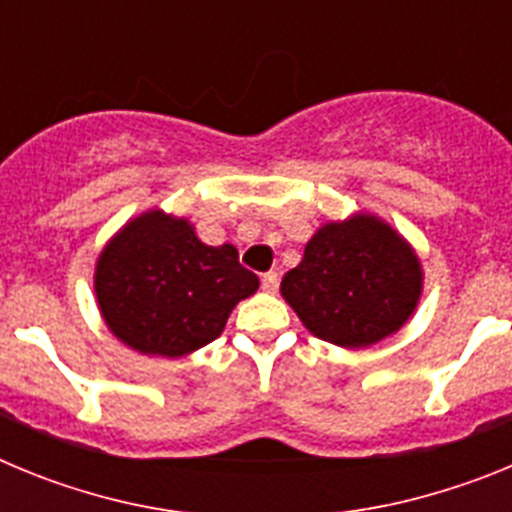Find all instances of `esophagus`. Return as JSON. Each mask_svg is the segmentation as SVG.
Listing matches in <instances>:
<instances>
[{"label":"esophagus","instance_id":"1","mask_svg":"<svg viewBox=\"0 0 512 512\" xmlns=\"http://www.w3.org/2000/svg\"><path fill=\"white\" fill-rule=\"evenodd\" d=\"M261 287H264V292H277V287H279L277 271H266L264 277H261Z\"/></svg>","mask_w":512,"mask_h":512}]
</instances>
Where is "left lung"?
<instances>
[{"label": "left lung", "instance_id": "obj_1", "mask_svg": "<svg viewBox=\"0 0 512 512\" xmlns=\"http://www.w3.org/2000/svg\"><path fill=\"white\" fill-rule=\"evenodd\" d=\"M423 266L395 228L377 215L325 223L300 266L282 279V297L312 336L366 348L392 336L415 312Z\"/></svg>", "mask_w": 512, "mask_h": 512}]
</instances>
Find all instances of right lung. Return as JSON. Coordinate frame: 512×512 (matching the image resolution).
<instances>
[{"label": "right lung", "instance_id": "1", "mask_svg": "<svg viewBox=\"0 0 512 512\" xmlns=\"http://www.w3.org/2000/svg\"><path fill=\"white\" fill-rule=\"evenodd\" d=\"M259 289L230 243L207 246L184 217L148 210L99 253L94 292L107 328L140 354L179 359L223 333Z\"/></svg>", "mask_w": 512, "mask_h": 512}]
</instances>
